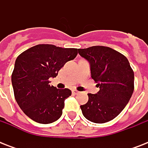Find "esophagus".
<instances>
[{
  "label": "esophagus",
  "instance_id": "obj_1",
  "mask_svg": "<svg viewBox=\"0 0 148 148\" xmlns=\"http://www.w3.org/2000/svg\"><path fill=\"white\" fill-rule=\"evenodd\" d=\"M72 92H73V94H74V95H78L79 93H80L78 90H72Z\"/></svg>",
  "mask_w": 148,
  "mask_h": 148
}]
</instances>
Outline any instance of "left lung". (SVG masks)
Here are the masks:
<instances>
[{
    "label": "left lung",
    "instance_id": "8db88e82",
    "mask_svg": "<svg viewBox=\"0 0 148 148\" xmlns=\"http://www.w3.org/2000/svg\"><path fill=\"white\" fill-rule=\"evenodd\" d=\"M90 64L91 77L97 84V94H88V103L81 105L85 118L103 124L124 110L134 89V74L128 60L118 51L104 46L78 49Z\"/></svg>",
    "mask_w": 148,
    "mask_h": 148
}]
</instances>
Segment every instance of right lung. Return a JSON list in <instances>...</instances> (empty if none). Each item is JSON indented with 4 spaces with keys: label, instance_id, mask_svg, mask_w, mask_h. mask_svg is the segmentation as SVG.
Returning a JSON list of instances; mask_svg holds the SVG:
<instances>
[{
    "label": "right lung",
    "instance_id": "right-lung-1",
    "mask_svg": "<svg viewBox=\"0 0 148 148\" xmlns=\"http://www.w3.org/2000/svg\"><path fill=\"white\" fill-rule=\"evenodd\" d=\"M77 54V48L38 45L17 57L11 81L15 100L27 117L40 124L60 118L71 90L51 86L49 78L56 77L60 68Z\"/></svg>",
    "mask_w": 148,
    "mask_h": 148
}]
</instances>
